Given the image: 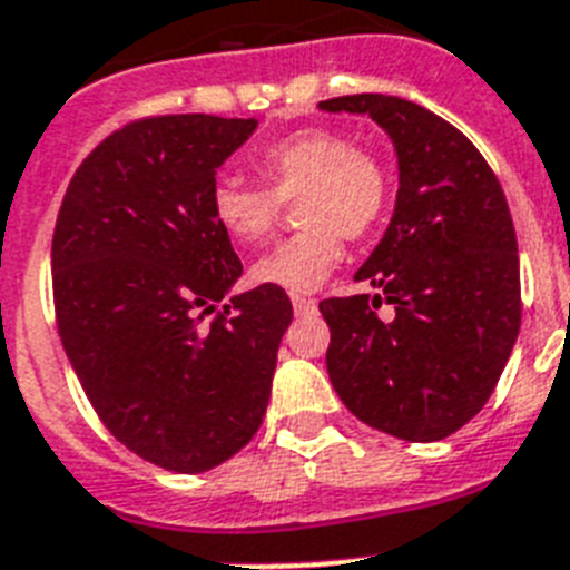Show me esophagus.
I'll use <instances>...</instances> for the list:
<instances>
[{
	"label": "esophagus",
	"instance_id": "34e87169",
	"mask_svg": "<svg viewBox=\"0 0 570 570\" xmlns=\"http://www.w3.org/2000/svg\"><path fill=\"white\" fill-rule=\"evenodd\" d=\"M292 309H295V315L313 313L315 301L313 298H304V295H292Z\"/></svg>",
	"mask_w": 570,
	"mask_h": 570
}]
</instances>
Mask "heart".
Here are the masks:
<instances>
[{"label": "heart", "instance_id": "heart-1", "mask_svg": "<svg viewBox=\"0 0 570 570\" xmlns=\"http://www.w3.org/2000/svg\"><path fill=\"white\" fill-rule=\"evenodd\" d=\"M264 186L235 175L217 177L209 195L215 224L240 246L264 244L281 203H295L304 229L255 261L252 281L286 292H313L344 255V237L361 240L381 226L393 197L387 166L333 128H301L257 148Z\"/></svg>", "mask_w": 570, "mask_h": 570}]
</instances>
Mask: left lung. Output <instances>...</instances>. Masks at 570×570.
<instances>
[{"label": "left lung", "instance_id": "left-lung-1", "mask_svg": "<svg viewBox=\"0 0 570 570\" xmlns=\"http://www.w3.org/2000/svg\"><path fill=\"white\" fill-rule=\"evenodd\" d=\"M324 111L370 114L399 155L387 232L355 272L375 295L326 298V373L346 410L407 442L456 433L491 399L519 335L511 209L479 148L439 114L387 94ZM381 303L394 306L381 320Z\"/></svg>", "mask_w": 570, "mask_h": 570}]
</instances>
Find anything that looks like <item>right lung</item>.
<instances>
[{"instance_id":"obj_1","label":"right lung","mask_w":570,"mask_h":570,"mask_svg":"<svg viewBox=\"0 0 570 570\" xmlns=\"http://www.w3.org/2000/svg\"><path fill=\"white\" fill-rule=\"evenodd\" d=\"M255 128L212 114L128 122L79 163L57 215L68 361L114 439L171 473H203L249 444L292 321L286 292L266 284L217 309L244 264L209 195Z\"/></svg>"}]
</instances>
